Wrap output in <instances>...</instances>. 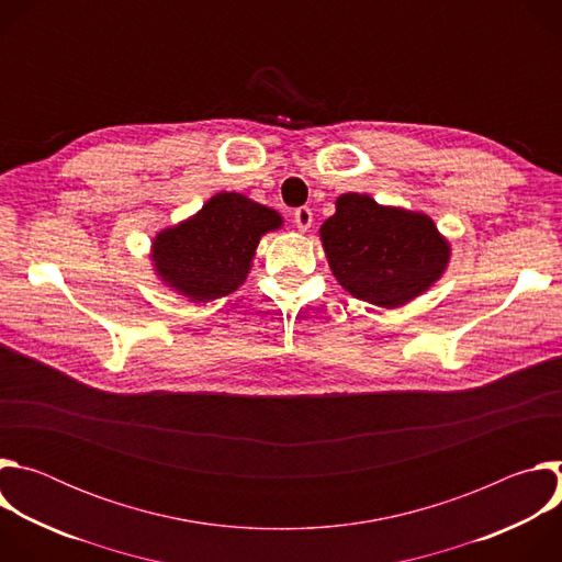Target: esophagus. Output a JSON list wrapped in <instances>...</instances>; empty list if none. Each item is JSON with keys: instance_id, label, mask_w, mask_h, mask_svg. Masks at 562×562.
Instances as JSON below:
<instances>
[{"instance_id": "esophagus-1", "label": "esophagus", "mask_w": 562, "mask_h": 562, "mask_svg": "<svg viewBox=\"0 0 562 562\" xmlns=\"http://www.w3.org/2000/svg\"><path fill=\"white\" fill-rule=\"evenodd\" d=\"M293 222H295L297 231H302V233L308 231L311 224H313V213H311V209H308V206L295 209V211H293Z\"/></svg>"}]
</instances>
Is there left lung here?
I'll return each mask as SVG.
<instances>
[{
    "label": "left lung",
    "instance_id": "left-lung-1",
    "mask_svg": "<svg viewBox=\"0 0 562 562\" xmlns=\"http://www.w3.org/2000/svg\"><path fill=\"white\" fill-rule=\"evenodd\" d=\"M336 280L353 297L395 308L425 293L449 265V243L425 213L345 193L319 226Z\"/></svg>",
    "mask_w": 562,
    "mask_h": 562
}]
</instances>
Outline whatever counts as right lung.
<instances>
[{
  "mask_svg": "<svg viewBox=\"0 0 562 562\" xmlns=\"http://www.w3.org/2000/svg\"><path fill=\"white\" fill-rule=\"evenodd\" d=\"M282 226L278 211L243 193H217L193 217L159 231L150 258L167 286L195 302L237 291L260 237Z\"/></svg>",
  "mask_w": 562,
  "mask_h": 562,
  "instance_id": "1",
  "label": "right lung"
}]
</instances>
